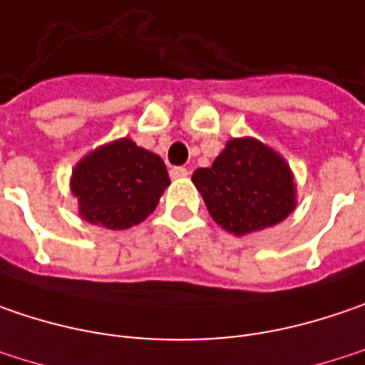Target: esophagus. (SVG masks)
<instances>
[{"label": "esophagus", "instance_id": "1", "mask_svg": "<svg viewBox=\"0 0 365 365\" xmlns=\"http://www.w3.org/2000/svg\"><path fill=\"white\" fill-rule=\"evenodd\" d=\"M187 169L185 167H171V171H169V175L173 178V180H182V178H187Z\"/></svg>", "mask_w": 365, "mask_h": 365}]
</instances>
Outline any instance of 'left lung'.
Returning <instances> with one entry per match:
<instances>
[{"instance_id":"left-lung-1","label":"left lung","mask_w":365,"mask_h":365,"mask_svg":"<svg viewBox=\"0 0 365 365\" xmlns=\"http://www.w3.org/2000/svg\"><path fill=\"white\" fill-rule=\"evenodd\" d=\"M192 182L212 221L233 235L277 225L295 208L289 165L256 138L229 140L212 167L196 169Z\"/></svg>"}]
</instances>
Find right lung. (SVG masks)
Instances as JSON below:
<instances>
[{"label": "right lung", "instance_id": "right-lung-1", "mask_svg": "<svg viewBox=\"0 0 365 365\" xmlns=\"http://www.w3.org/2000/svg\"><path fill=\"white\" fill-rule=\"evenodd\" d=\"M169 175L159 155L119 138L88 153L72 171L80 217L107 229L142 223L159 204Z\"/></svg>", "mask_w": 365, "mask_h": 365}]
</instances>
